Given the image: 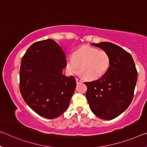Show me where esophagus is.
I'll use <instances>...</instances> for the list:
<instances>
[{
    "label": "esophagus",
    "instance_id": "1",
    "mask_svg": "<svg viewBox=\"0 0 147 147\" xmlns=\"http://www.w3.org/2000/svg\"><path fill=\"white\" fill-rule=\"evenodd\" d=\"M76 83H77V84H80V83H81V81L79 80V79H76Z\"/></svg>",
    "mask_w": 147,
    "mask_h": 147
}]
</instances>
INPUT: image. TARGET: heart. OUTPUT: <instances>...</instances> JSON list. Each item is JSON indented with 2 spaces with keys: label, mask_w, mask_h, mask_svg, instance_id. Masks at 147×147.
I'll list each match as a JSON object with an SVG mask.
<instances>
[{
  "label": "heart",
  "mask_w": 147,
  "mask_h": 147,
  "mask_svg": "<svg viewBox=\"0 0 147 147\" xmlns=\"http://www.w3.org/2000/svg\"><path fill=\"white\" fill-rule=\"evenodd\" d=\"M110 58L105 51L85 45L74 52L73 56L67 58L66 67L71 74H75L80 66V75L87 80L100 78L107 71Z\"/></svg>",
  "instance_id": "b5f03b06"
}]
</instances>
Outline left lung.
Instances as JSON below:
<instances>
[{"label": "left lung", "mask_w": 147, "mask_h": 147, "mask_svg": "<svg viewBox=\"0 0 147 147\" xmlns=\"http://www.w3.org/2000/svg\"><path fill=\"white\" fill-rule=\"evenodd\" d=\"M108 54L110 64L98 80L85 82V96L92 113L98 118L110 120L127 109L131 102L137 80V71L129 53L110 42L91 43Z\"/></svg>", "instance_id": "8db88e82"}]
</instances>
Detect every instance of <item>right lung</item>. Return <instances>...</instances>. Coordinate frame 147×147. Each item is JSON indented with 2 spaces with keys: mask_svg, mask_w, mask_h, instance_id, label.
Segmentation results:
<instances>
[{
  "mask_svg": "<svg viewBox=\"0 0 147 147\" xmlns=\"http://www.w3.org/2000/svg\"><path fill=\"white\" fill-rule=\"evenodd\" d=\"M66 63L60 47L50 39L33 43L22 58L20 92L27 105L44 118H57L69 107L76 81L62 74Z\"/></svg>",
  "mask_w": 147,
  "mask_h": 147,
  "instance_id": "1",
  "label": "right lung"
}]
</instances>
